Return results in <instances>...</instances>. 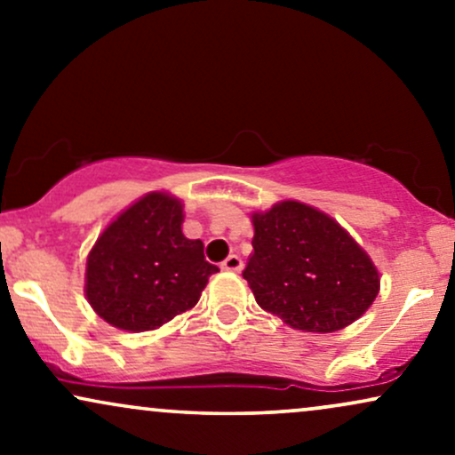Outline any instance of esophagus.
Instances as JSON below:
<instances>
[{
    "label": "esophagus",
    "instance_id": "34e87169",
    "mask_svg": "<svg viewBox=\"0 0 455 455\" xmlns=\"http://www.w3.org/2000/svg\"><path fill=\"white\" fill-rule=\"evenodd\" d=\"M242 267H243V260H242V257H239V254H231V257H228L222 263L224 271H235V274H237V271H242Z\"/></svg>",
    "mask_w": 455,
    "mask_h": 455
}]
</instances>
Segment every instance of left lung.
Returning <instances> with one entry per match:
<instances>
[{"instance_id":"1","label":"left lung","mask_w":455,"mask_h":455,"mask_svg":"<svg viewBox=\"0 0 455 455\" xmlns=\"http://www.w3.org/2000/svg\"><path fill=\"white\" fill-rule=\"evenodd\" d=\"M250 218L243 278L265 312L299 331L333 333L374 304L379 267L336 218L293 198Z\"/></svg>"}]
</instances>
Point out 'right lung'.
<instances>
[{
	"instance_id": "right-lung-1",
	"label": "right lung",
	"mask_w": 455,
	"mask_h": 455,
	"mask_svg": "<svg viewBox=\"0 0 455 455\" xmlns=\"http://www.w3.org/2000/svg\"><path fill=\"white\" fill-rule=\"evenodd\" d=\"M184 203L148 192L119 212L87 254L85 299L98 316L124 331H154L192 310L210 275L201 239H188Z\"/></svg>"
}]
</instances>
